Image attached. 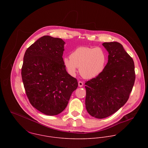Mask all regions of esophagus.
Masks as SVG:
<instances>
[{"instance_id": "34e87169", "label": "esophagus", "mask_w": 148, "mask_h": 148, "mask_svg": "<svg viewBox=\"0 0 148 148\" xmlns=\"http://www.w3.org/2000/svg\"><path fill=\"white\" fill-rule=\"evenodd\" d=\"M78 85H79V87H82V86H83V83L82 82L79 81V82H78Z\"/></svg>"}]
</instances>
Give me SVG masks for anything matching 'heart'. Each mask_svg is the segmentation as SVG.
<instances>
[{
	"mask_svg": "<svg viewBox=\"0 0 148 148\" xmlns=\"http://www.w3.org/2000/svg\"><path fill=\"white\" fill-rule=\"evenodd\" d=\"M106 56L100 48L80 47L72 52L70 58H64V65L68 72L75 76L77 68L80 75L86 79H92L99 76L104 70Z\"/></svg>",
	"mask_w": 148,
	"mask_h": 148,
	"instance_id": "heart-1",
	"label": "heart"
}]
</instances>
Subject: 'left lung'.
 <instances>
[{
	"mask_svg": "<svg viewBox=\"0 0 148 148\" xmlns=\"http://www.w3.org/2000/svg\"><path fill=\"white\" fill-rule=\"evenodd\" d=\"M103 45L109 54L108 63L99 76L85 83L86 109L100 119L125 105L135 81L134 62L123 45L114 42Z\"/></svg>",
	"mask_w": 148,
	"mask_h": 148,
	"instance_id": "left-lung-1",
	"label": "left lung"
}]
</instances>
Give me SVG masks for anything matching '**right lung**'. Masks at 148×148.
<instances>
[{"label":"right lung","instance_id":"obj_1","mask_svg":"<svg viewBox=\"0 0 148 148\" xmlns=\"http://www.w3.org/2000/svg\"><path fill=\"white\" fill-rule=\"evenodd\" d=\"M65 44L62 39L44 36L27 48L23 58L21 77L28 100L48 116L62 112L78 86L64 65Z\"/></svg>","mask_w":148,"mask_h":148}]
</instances>
